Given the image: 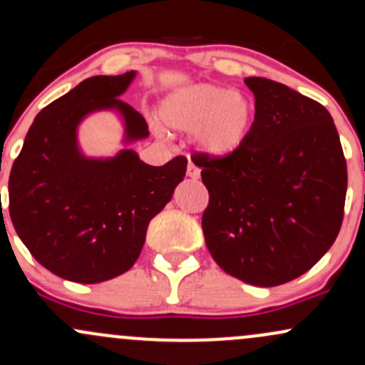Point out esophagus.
Here are the masks:
<instances>
[{
	"label": "esophagus",
	"instance_id": "esophagus-1",
	"mask_svg": "<svg viewBox=\"0 0 365 365\" xmlns=\"http://www.w3.org/2000/svg\"><path fill=\"white\" fill-rule=\"evenodd\" d=\"M187 175H188V177H190V178L197 180V178L200 177V170L197 168L194 163H188V166H187Z\"/></svg>",
	"mask_w": 365,
	"mask_h": 365
}]
</instances>
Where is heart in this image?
<instances>
[{
    "instance_id": "b5f03b06",
    "label": "heart",
    "mask_w": 365,
    "mask_h": 365,
    "mask_svg": "<svg viewBox=\"0 0 365 365\" xmlns=\"http://www.w3.org/2000/svg\"><path fill=\"white\" fill-rule=\"evenodd\" d=\"M161 118L180 132H194L209 156L223 158L244 144L254 121V106L245 96L226 87L195 83L171 92L161 104Z\"/></svg>"
}]
</instances>
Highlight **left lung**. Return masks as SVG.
Instances as JSON below:
<instances>
[{
    "instance_id": "left-lung-1",
    "label": "left lung",
    "mask_w": 365,
    "mask_h": 365,
    "mask_svg": "<svg viewBox=\"0 0 365 365\" xmlns=\"http://www.w3.org/2000/svg\"><path fill=\"white\" fill-rule=\"evenodd\" d=\"M255 115L242 148L195 153L209 204L206 245L217 266L254 287L299 278L340 233L346 161L322 104L264 77L245 78Z\"/></svg>"
}]
</instances>
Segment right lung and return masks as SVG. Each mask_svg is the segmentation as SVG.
<instances>
[{"label": "right lung", "instance_id": "obj_1", "mask_svg": "<svg viewBox=\"0 0 365 365\" xmlns=\"http://www.w3.org/2000/svg\"><path fill=\"white\" fill-rule=\"evenodd\" d=\"M135 77L86 78L44 108L11 166L10 217L36 261L60 278L101 283L139 259L149 221L170 202L187 158L149 166L133 150L89 159L77 148V127L96 110H118L127 140L149 135L139 111L118 96Z\"/></svg>", "mask_w": 365, "mask_h": 365}]
</instances>
